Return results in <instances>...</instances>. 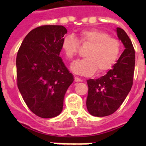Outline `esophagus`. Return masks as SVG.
Wrapping results in <instances>:
<instances>
[{
	"label": "esophagus",
	"instance_id": "obj_1",
	"mask_svg": "<svg viewBox=\"0 0 146 146\" xmlns=\"http://www.w3.org/2000/svg\"><path fill=\"white\" fill-rule=\"evenodd\" d=\"M74 81H75L76 82H82V80H81V79H80L79 77H77V76H76V77L74 78Z\"/></svg>",
	"mask_w": 146,
	"mask_h": 146
}]
</instances>
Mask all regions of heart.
<instances>
[{"mask_svg": "<svg viewBox=\"0 0 146 146\" xmlns=\"http://www.w3.org/2000/svg\"><path fill=\"white\" fill-rule=\"evenodd\" d=\"M79 42L90 45L85 54L86 58L78 60L72 64L71 70L77 75L89 76L96 70L104 73L116 64L120 56V41L111 37L104 31L91 29L82 31L79 40L72 35L64 36L61 42V50L68 60H72L78 52Z\"/></svg>", "mask_w": 146, "mask_h": 146, "instance_id": "heart-1", "label": "heart"}]
</instances>
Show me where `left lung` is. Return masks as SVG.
I'll list each match as a JSON object with an SVG mask.
<instances>
[{
  "label": "left lung",
  "instance_id": "8db88e82",
  "mask_svg": "<svg viewBox=\"0 0 146 146\" xmlns=\"http://www.w3.org/2000/svg\"><path fill=\"white\" fill-rule=\"evenodd\" d=\"M118 38L124 50L107 74L102 77L87 80L89 92L86 107L95 117H105L114 113L122 104L133 86L135 68V50L123 29H116Z\"/></svg>",
  "mask_w": 146,
  "mask_h": 146
}]
</instances>
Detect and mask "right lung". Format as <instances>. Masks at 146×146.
I'll use <instances>...</instances> for the list:
<instances>
[{
  "instance_id": "obj_1",
  "label": "right lung",
  "mask_w": 146,
  "mask_h": 146,
  "mask_svg": "<svg viewBox=\"0 0 146 146\" xmlns=\"http://www.w3.org/2000/svg\"><path fill=\"white\" fill-rule=\"evenodd\" d=\"M66 33L63 26L37 27L27 34L17 53L19 92L30 111L40 117L61 113L64 96L73 82V74L60 57Z\"/></svg>"
}]
</instances>
